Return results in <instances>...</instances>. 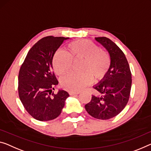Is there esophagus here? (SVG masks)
Wrapping results in <instances>:
<instances>
[{
  "mask_svg": "<svg viewBox=\"0 0 151 151\" xmlns=\"http://www.w3.org/2000/svg\"><path fill=\"white\" fill-rule=\"evenodd\" d=\"M80 92H73V91H69V94L70 95H75V94H78Z\"/></svg>",
  "mask_w": 151,
  "mask_h": 151,
  "instance_id": "1",
  "label": "esophagus"
}]
</instances>
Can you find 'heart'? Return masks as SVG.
Returning <instances> with one entry per match:
<instances>
[{"label": "heart", "instance_id": "obj_1", "mask_svg": "<svg viewBox=\"0 0 151 151\" xmlns=\"http://www.w3.org/2000/svg\"><path fill=\"white\" fill-rule=\"evenodd\" d=\"M70 52L61 48L53 58V68L58 75H63L71 69L73 58L85 59L83 72L71 71L65 75L61 80V84L69 90H79L91 83L94 76L101 78L110 68L111 59L107 52L103 50L93 42L79 40L69 43Z\"/></svg>", "mask_w": 151, "mask_h": 151}]
</instances>
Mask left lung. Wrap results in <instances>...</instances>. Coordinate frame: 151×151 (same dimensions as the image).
I'll use <instances>...</instances> for the list:
<instances>
[{
	"label": "left lung",
	"instance_id": "obj_1",
	"mask_svg": "<svg viewBox=\"0 0 151 151\" xmlns=\"http://www.w3.org/2000/svg\"><path fill=\"white\" fill-rule=\"evenodd\" d=\"M96 40L108 50L111 65L100 83L95 86L96 95H92L86 110L96 119H109L122 111L129 101L132 86V73L124 52L115 43L106 37Z\"/></svg>",
	"mask_w": 151,
	"mask_h": 151
}]
</instances>
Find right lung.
<instances>
[{
	"mask_svg": "<svg viewBox=\"0 0 151 151\" xmlns=\"http://www.w3.org/2000/svg\"><path fill=\"white\" fill-rule=\"evenodd\" d=\"M65 37L46 36L27 52L18 76L19 99L27 113L38 121H49L61 114L69 94L53 90L58 82L52 71V59Z\"/></svg>",
	"mask_w": 151,
	"mask_h": 151,
	"instance_id": "add662e5",
	"label": "right lung"
}]
</instances>
